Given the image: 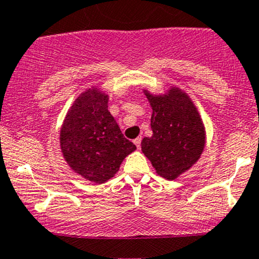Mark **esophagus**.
I'll return each instance as SVG.
<instances>
[{
    "instance_id": "1",
    "label": "esophagus",
    "mask_w": 259,
    "mask_h": 259,
    "mask_svg": "<svg viewBox=\"0 0 259 259\" xmlns=\"http://www.w3.org/2000/svg\"><path fill=\"white\" fill-rule=\"evenodd\" d=\"M134 144L136 145V147L138 148L141 147V138H136L135 140H134Z\"/></svg>"
}]
</instances>
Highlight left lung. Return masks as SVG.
Masks as SVG:
<instances>
[{"instance_id":"1","label":"left lung","mask_w":259,"mask_h":259,"mask_svg":"<svg viewBox=\"0 0 259 259\" xmlns=\"http://www.w3.org/2000/svg\"><path fill=\"white\" fill-rule=\"evenodd\" d=\"M152 107L153 135L145 138L141 150L160 177L173 180L200 158L204 147V126L185 92L173 88L167 95L145 91Z\"/></svg>"}]
</instances>
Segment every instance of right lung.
Segmentation results:
<instances>
[{"instance_id": "right-lung-1", "label": "right lung", "mask_w": 259, "mask_h": 259, "mask_svg": "<svg viewBox=\"0 0 259 259\" xmlns=\"http://www.w3.org/2000/svg\"><path fill=\"white\" fill-rule=\"evenodd\" d=\"M108 96L89 89L75 100L61 130V148L75 173L96 184L107 181L120 163L136 150L124 138L108 111Z\"/></svg>"}]
</instances>
